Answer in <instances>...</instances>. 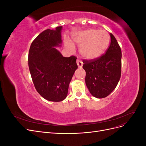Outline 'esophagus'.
Masks as SVG:
<instances>
[{"label": "esophagus", "mask_w": 146, "mask_h": 146, "mask_svg": "<svg viewBox=\"0 0 146 146\" xmlns=\"http://www.w3.org/2000/svg\"><path fill=\"white\" fill-rule=\"evenodd\" d=\"M77 65H78L79 68H82L83 63V62L80 60H77Z\"/></svg>", "instance_id": "34e87169"}]
</instances>
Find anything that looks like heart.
<instances>
[{"label":"heart","instance_id":"1","mask_svg":"<svg viewBox=\"0 0 146 146\" xmlns=\"http://www.w3.org/2000/svg\"><path fill=\"white\" fill-rule=\"evenodd\" d=\"M74 41L80 47V54L87 60L99 58L107 49L110 42V36L104 30L88 29L78 33L73 38ZM68 47L73 48L74 46L70 41H66Z\"/></svg>","mask_w":146,"mask_h":146}]
</instances>
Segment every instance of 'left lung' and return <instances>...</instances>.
Instances as JSON below:
<instances>
[{
    "label": "left lung",
    "instance_id": "left-lung-1",
    "mask_svg": "<svg viewBox=\"0 0 146 146\" xmlns=\"http://www.w3.org/2000/svg\"><path fill=\"white\" fill-rule=\"evenodd\" d=\"M111 42L105 54L94 60H83L85 82L90 93L96 98H106L115 89L121 76V47L110 33Z\"/></svg>",
    "mask_w": 146,
    "mask_h": 146
}]
</instances>
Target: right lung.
I'll return each mask as SVG.
<instances>
[{
  "mask_svg": "<svg viewBox=\"0 0 146 146\" xmlns=\"http://www.w3.org/2000/svg\"><path fill=\"white\" fill-rule=\"evenodd\" d=\"M62 27L47 29L35 38L29 52V67L34 86L43 98L63 100L69 83L77 69V57H64L54 47L61 43Z\"/></svg>",
  "mask_w": 146,
  "mask_h": 146,
  "instance_id": "1",
  "label": "right lung"
}]
</instances>
